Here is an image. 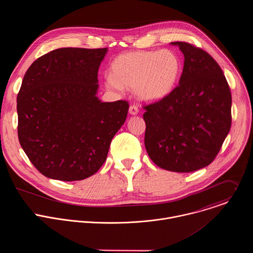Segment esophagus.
I'll list each match as a JSON object with an SVG mask.
<instances>
[{"mask_svg": "<svg viewBox=\"0 0 253 253\" xmlns=\"http://www.w3.org/2000/svg\"><path fill=\"white\" fill-rule=\"evenodd\" d=\"M129 113L131 115H136L138 113V107L136 105H131L129 108Z\"/></svg>", "mask_w": 253, "mask_h": 253, "instance_id": "obj_1", "label": "esophagus"}]
</instances>
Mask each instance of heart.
<instances>
[{
	"mask_svg": "<svg viewBox=\"0 0 253 253\" xmlns=\"http://www.w3.org/2000/svg\"><path fill=\"white\" fill-rule=\"evenodd\" d=\"M180 67L179 58L169 50L128 52L113 60L111 76L105 78V85L117 91L136 88L141 99L156 101L172 91Z\"/></svg>",
	"mask_w": 253,
	"mask_h": 253,
	"instance_id": "b5f03b06",
	"label": "heart"
}]
</instances>
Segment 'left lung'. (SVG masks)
Masks as SVG:
<instances>
[{
	"label": "left lung",
	"instance_id": "1",
	"mask_svg": "<svg viewBox=\"0 0 253 253\" xmlns=\"http://www.w3.org/2000/svg\"><path fill=\"white\" fill-rule=\"evenodd\" d=\"M184 55L179 84L162 99L144 105V143L160 168L180 173L209 165L231 127V92L220 66L187 42H172Z\"/></svg>",
	"mask_w": 253,
	"mask_h": 253
}]
</instances>
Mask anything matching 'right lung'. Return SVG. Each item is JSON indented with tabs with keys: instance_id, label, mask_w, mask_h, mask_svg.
<instances>
[{
	"instance_id": "obj_1",
	"label": "right lung",
	"mask_w": 253,
	"mask_h": 253,
	"mask_svg": "<svg viewBox=\"0 0 253 253\" xmlns=\"http://www.w3.org/2000/svg\"><path fill=\"white\" fill-rule=\"evenodd\" d=\"M107 48H61L36 60L17 97L18 137L44 176L78 181L104 164L124 124L125 100L101 102L98 70Z\"/></svg>"
}]
</instances>
